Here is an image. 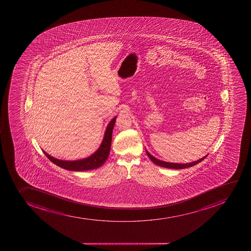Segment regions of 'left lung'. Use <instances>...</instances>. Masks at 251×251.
<instances>
[{
	"mask_svg": "<svg viewBox=\"0 0 251 251\" xmlns=\"http://www.w3.org/2000/svg\"><path fill=\"white\" fill-rule=\"evenodd\" d=\"M146 151H147V155H148V157H149L152 162H154V164H156V165L163 167V168H167V169H182L190 168V167L195 166L196 164L201 163L202 160H203V159H205L206 157H207V155H205V156H203V158L198 159L197 161L191 162V163H189V164H176V163H169V162H164L162 161V160H159V159L154 158V156H152L151 154H150L149 152L147 151V150H146Z\"/></svg>",
	"mask_w": 251,
	"mask_h": 251,
	"instance_id": "1",
	"label": "left lung"
}]
</instances>
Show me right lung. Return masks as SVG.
<instances>
[{"label":"right lung","instance_id":"1","mask_svg":"<svg viewBox=\"0 0 251 251\" xmlns=\"http://www.w3.org/2000/svg\"><path fill=\"white\" fill-rule=\"evenodd\" d=\"M116 117H114L107 126L106 130L104 132V138L102 141L101 145L99 149L92 154L91 156L87 157L86 159H79V160H74V161H67V160H60L55 159L54 157L50 156L47 152L44 151L46 156L50 159V161L56 164L57 166L62 169H67L70 171H87L92 169H97L101 166L104 162L106 161L107 158L109 156L111 147L112 132L115 124Z\"/></svg>","mask_w":251,"mask_h":251}]
</instances>
